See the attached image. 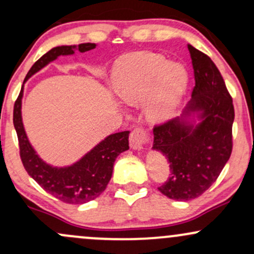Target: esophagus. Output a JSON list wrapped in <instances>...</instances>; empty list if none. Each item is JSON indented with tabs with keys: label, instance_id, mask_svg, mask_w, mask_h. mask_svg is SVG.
<instances>
[{
	"label": "esophagus",
	"instance_id": "34e87169",
	"mask_svg": "<svg viewBox=\"0 0 254 254\" xmlns=\"http://www.w3.org/2000/svg\"><path fill=\"white\" fill-rule=\"evenodd\" d=\"M148 133L147 131L142 127H136L132 132L130 133V147L132 149L142 150L143 149L144 144L148 142Z\"/></svg>",
	"mask_w": 254,
	"mask_h": 254
}]
</instances>
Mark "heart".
I'll return each instance as SVG.
<instances>
[{
	"instance_id": "b5f03b06",
	"label": "heart",
	"mask_w": 254,
	"mask_h": 254,
	"mask_svg": "<svg viewBox=\"0 0 254 254\" xmlns=\"http://www.w3.org/2000/svg\"><path fill=\"white\" fill-rule=\"evenodd\" d=\"M188 82V71L182 64L148 51L125 55L115 64L111 76L116 95L129 105L147 100L145 112L156 123L173 117Z\"/></svg>"
}]
</instances>
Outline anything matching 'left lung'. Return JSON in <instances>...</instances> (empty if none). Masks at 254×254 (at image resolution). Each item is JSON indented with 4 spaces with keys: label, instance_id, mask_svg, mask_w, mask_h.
Masks as SVG:
<instances>
[{
    "label": "left lung",
    "instance_id": "1",
    "mask_svg": "<svg viewBox=\"0 0 254 254\" xmlns=\"http://www.w3.org/2000/svg\"><path fill=\"white\" fill-rule=\"evenodd\" d=\"M194 74L192 98L180 117L154 127L153 150L170 162L171 177L159 191L193 199L215 183L232 154L234 106L210 57L189 45Z\"/></svg>",
    "mask_w": 254,
    "mask_h": 254
}]
</instances>
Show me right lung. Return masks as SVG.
<instances>
[{"label": "right lung", "instance_id": "1", "mask_svg": "<svg viewBox=\"0 0 254 254\" xmlns=\"http://www.w3.org/2000/svg\"><path fill=\"white\" fill-rule=\"evenodd\" d=\"M95 46L97 44L94 43H83L80 45L52 48L32 65L24 83L60 56H70L76 50L86 52ZM22 97L24 87L14 105L13 123L19 139L20 156L28 176L33 178L48 193L64 203L83 204L100 196L112 177L113 165L117 156L129 149L130 131H122L105 137L74 164L63 167L52 166L38 155L28 139L22 123Z\"/></svg>", "mask_w": 254, "mask_h": 254}]
</instances>
